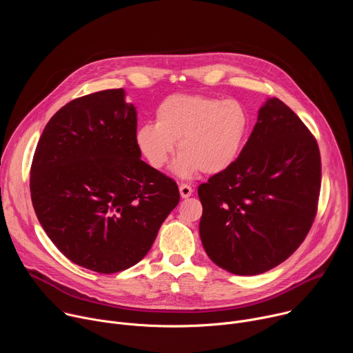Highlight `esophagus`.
<instances>
[{"instance_id": "34e87169", "label": "esophagus", "mask_w": 353, "mask_h": 353, "mask_svg": "<svg viewBox=\"0 0 353 353\" xmlns=\"http://www.w3.org/2000/svg\"><path fill=\"white\" fill-rule=\"evenodd\" d=\"M179 190H180V195H181V198H188V196L192 194V187H191L190 184H185V183L180 184Z\"/></svg>"}]
</instances>
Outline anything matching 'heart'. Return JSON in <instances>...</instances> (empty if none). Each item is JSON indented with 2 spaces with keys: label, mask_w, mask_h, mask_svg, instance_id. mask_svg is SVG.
Returning <instances> with one entry per match:
<instances>
[{
  "label": "heart",
  "mask_w": 353,
  "mask_h": 353,
  "mask_svg": "<svg viewBox=\"0 0 353 353\" xmlns=\"http://www.w3.org/2000/svg\"><path fill=\"white\" fill-rule=\"evenodd\" d=\"M157 124L145 123L135 134L143 158L162 169L179 142L174 170L190 176L199 170L218 174L239 158L250 131V116L233 99L203 94H172L157 109Z\"/></svg>",
  "instance_id": "obj_1"
}]
</instances>
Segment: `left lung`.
I'll return each instance as SVG.
<instances>
[{
	"label": "left lung",
	"instance_id": "left-lung-1",
	"mask_svg": "<svg viewBox=\"0 0 353 353\" xmlns=\"http://www.w3.org/2000/svg\"><path fill=\"white\" fill-rule=\"evenodd\" d=\"M320 187L316 138L282 100L268 99L237 161L198 187L208 257L243 276L279 265L306 239Z\"/></svg>",
	"mask_w": 353,
	"mask_h": 353
}]
</instances>
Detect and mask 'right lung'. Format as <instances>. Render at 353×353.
I'll use <instances>...</instances> for the list:
<instances>
[{"mask_svg": "<svg viewBox=\"0 0 353 353\" xmlns=\"http://www.w3.org/2000/svg\"><path fill=\"white\" fill-rule=\"evenodd\" d=\"M124 96L108 89L63 106L30 168L44 232L68 260L99 274L139 263L180 201L176 181L141 161L137 110Z\"/></svg>", "mask_w": 353, "mask_h": 353, "instance_id": "1", "label": "right lung"}]
</instances>
